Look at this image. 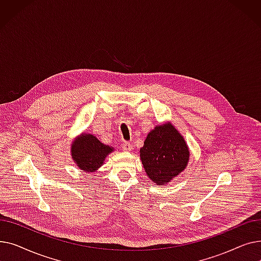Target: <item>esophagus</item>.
I'll return each instance as SVG.
<instances>
[{
    "mask_svg": "<svg viewBox=\"0 0 261 261\" xmlns=\"http://www.w3.org/2000/svg\"><path fill=\"white\" fill-rule=\"evenodd\" d=\"M121 147L123 149V151H127V152H130V151H132V150H133V146L130 143H128V142L123 143Z\"/></svg>",
    "mask_w": 261,
    "mask_h": 261,
    "instance_id": "34e87169",
    "label": "esophagus"
}]
</instances>
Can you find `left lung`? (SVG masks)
<instances>
[{"label": "left lung", "instance_id": "1", "mask_svg": "<svg viewBox=\"0 0 261 261\" xmlns=\"http://www.w3.org/2000/svg\"><path fill=\"white\" fill-rule=\"evenodd\" d=\"M189 156L185 139L171 121L156 125L147 134L140 150L145 172L155 185L167 184L183 172Z\"/></svg>", "mask_w": 261, "mask_h": 261}]
</instances>
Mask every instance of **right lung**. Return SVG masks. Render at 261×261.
Returning <instances> with one entry per match:
<instances>
[{
  "label": "right lung",
  "instance_id": "1",
  "mask_svg": "<svg viewBox=\"0 0 261 261\" xmlns=\"http://www.w3.org/2000/svg\"><path fill=\"white\" fill-rule=\"evenodd\" d=\"M114 151V148L102 144L91 133H81L71 144V156L76 166L84 172L97 171L106 158Z\"/></svg>",
  "mask_w": 261,
  "mask_h": 261
}]
</instances>
